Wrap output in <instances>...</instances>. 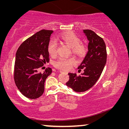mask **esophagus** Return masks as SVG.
<instances>
[{"label": "esophagus", "instance_id": "1", "mask_svg": "<svg viewBox=\"0 0 129 129\" xmlns=\"http://www.w3.org/2000/svg\"><path fill=\"white\" fill-rule=\"evenodd\" d=\"M60 73H67H67H66V72H64V71H60Z\"/></svg>", "mask_w": 129, "mask_h": 129}]
</instances>
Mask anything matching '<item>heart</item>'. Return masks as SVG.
I'll use <instances>...</instances> for the list:
<instances>
[{
    "label": "heart",
    "mask_w": 129,
    "mask_h": 129,
    "mask_svg": "<svg viewBox=\"0 0 129 129\" xmlns=\"http://www.w3.org/2000/svg\"><path fill=\"white\" fill-rule=\"evenodd\" d=\"M57 40L71 47L72 52L75 56L82 57L87 52V47L85 44L81 43V39L73 32H68L62 34ZM48 53L51 56H54L57 53V44L55 41L51 40L47 45ZM75 61L72 57H60L54 63V67L62 71H68L74 65Z\"/></svg>",
    "instance_id": "heart-1"
}]
</instances>
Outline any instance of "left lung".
Returning a JSON list of instances; mask_svg holds the SVG:
<instances>
[{
  "mask_svg": "<svg viewBox=\"0 0 129 129\" xmlns=\"http://www.w3.org/2000/svg\"><path fill=\"white\" fill-rule=\"evenodd\" d=\"M89 41L88 52L79 67L78 71L84 69L79 76L69 73V80L66 85L77 92H82L91 88L99 80L106 62L107 52L103 39L90 29H84Z\"/></svg>",
  "mask_w": 129,
  "mask_h": 129,
  "instance_id": "obj_1",
  "label": "left lung"
}]
</instances>
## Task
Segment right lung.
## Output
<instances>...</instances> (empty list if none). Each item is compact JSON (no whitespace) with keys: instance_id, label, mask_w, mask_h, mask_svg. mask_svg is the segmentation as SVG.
Instances as JSON below:
<instances>
[{"instance_id":"add662e5","label":"right lung","mask_w":129,"mask_h":129,"mask_svg":"<svg viewBox=\"0 0 129 129\" xmlns=\"http://www.w3.org/2000/svg\"><path fill=\"white\" fill-rule=\"evenodd\" d=\"M52 30L42 29L28 38L20 45L16 53L14 77L17 89L25 97L36 99L44 91V82L52 73L51 68L43 73L38 69L49 62L47 45Z\"/></svg>"}]
</instances>
